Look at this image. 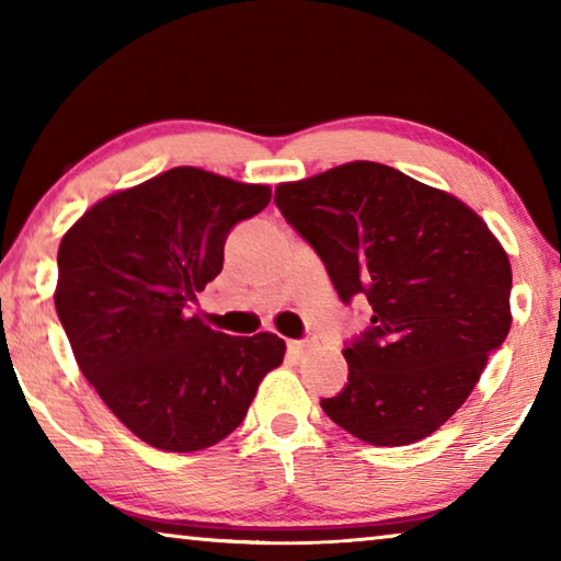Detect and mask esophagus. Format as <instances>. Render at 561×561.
Here are the masks:
<instances>
[{
	"label": "esophagus",
	"instance_id": "1",
	"mask_svg": "<svg viewBox=\"0 0 561 561\" xmlns=\"http://www.w3.org/2000/svg\"><path fill=\"white\" fill-rule=\"evenodd\" d=\"M314 346H317V336H307V339H299V341H289V344H287L289 354H294V356H304V354H307V351H311Z\"/></svg>",
	"mask_w": 561,
	"mask_h": 561
}]
</instances>
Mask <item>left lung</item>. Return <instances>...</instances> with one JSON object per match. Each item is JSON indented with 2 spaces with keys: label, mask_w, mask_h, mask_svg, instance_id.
Here are the masks:
<instances>
[{
  "label": "left lung",
  "mask_w": 561,
  "mask_h": 561,
  "mask_svg": "<svg viewBox=\"0 0 561 561\" xmlns=\"http://www.w3.org/2000/svg\"><path fill=\"white\" fill-rule=\"evenodd\" d=\"M274 203L311 244L339 299L371 327L346 341L348 383L324 413L371 445H408L465 403L512 324L505 250L468 205L356 160L282 183Z\"/></svg>",
  "instance_id": "1"
}]
</instances>
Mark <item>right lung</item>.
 I'll use <instances>...</instances> for the list:
<instances>
[{
	"instance_id": "right-lung-1",
	"label": "right lung",
	"mask_w": 561,
	"mask_h": 561,
	"mask_svg": "<svg viewBox=\"0 0 561 561\" xmlns=\"http://www.w3.org/2000/svg\"><path fill=\"white\" fill-rule=\"evenodd\" d=\"M270 197L267 185L173 168L93 205L59 244L54 304L76 364L158 450L227 438L282 364L279 336H230L190 317L195 294L222 272L227 234Z\"/></svg>"
}]
</instances>
